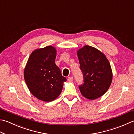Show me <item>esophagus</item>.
<instances>
[{"instance_id": "34e87169", "label": "esophagus", "mask_w": 134, "mask_h": 134, "mask_svg": "<svg viewBox=\"0 0 134 134\" xmlns=\"http://www.w3.org/2000/svg\"><path fill=\"white\" fill-rule=\"evenodd\" d=\"M67 80H68V81H69V82H72V81H73V77H70L67 78Z\"/></svg>"}]
</instances>
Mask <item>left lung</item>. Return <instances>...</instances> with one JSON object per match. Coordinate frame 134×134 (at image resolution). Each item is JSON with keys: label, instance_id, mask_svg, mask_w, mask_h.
<instances>
[{"label": "left lung", "instance_id": "8db88e82", "mask_svg": "<svg viewBox=\"0 0 134 134\" xmlns=\"http://www.w3.org/2000/svg\"><path fill=\"white\" fill-rule=\"evenodd\" d=\"M83 84L79 86L82 95L90 100L100 98L110 86L113 73L105 54L95 48L85 45L78 50Z\"/></svg>", "mask_w": 134, "mask_h": 134}]
</instances>
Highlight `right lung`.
<instances>
[{
  "instance_id": "right-lung-1",
  "label": "right lung",
  "mask_w": 134,
  "mask_h": 134,
  "mask_svg": "<svg viewBox=\"0 0 134 134\" xmlns=\"http://www.w3.org/2000/svg\"><path fill=\"white\" fill-rule=\"evenodd\" d=\"M56 49L52 46L36 49L31 53L24 71L28 88L39 100H55L62 92L66 78L55 64Z\"/></svg>"
}]
</instances>
